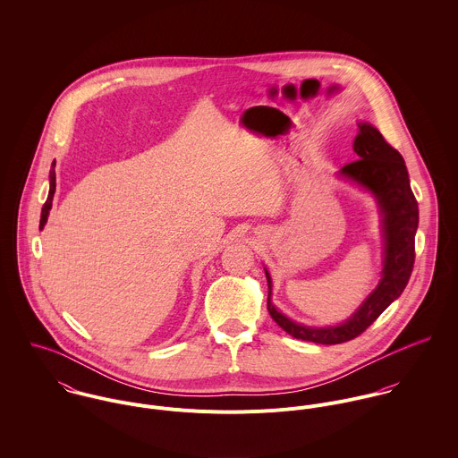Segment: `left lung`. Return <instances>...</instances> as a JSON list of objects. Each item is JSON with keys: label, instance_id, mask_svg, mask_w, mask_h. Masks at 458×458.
Segmentation results:
<instances>
[{"label": "left lung", "instance_id": "1", "mask_svg": "<svg viewBox=\"0 0 458 458\" xmlns=\"http://www.w3.org/2000/svg\"><path fill=\"white\" fill-rule=\"evenodd\" d=\"M358 127L360 131L352 144L358 160L344 165L338 176L361 187L377 202L383 234V271L377 287L344 323L335 327H307L293 321L273 305V284L264 267L267 312L273 321L294 338L323 345L342 344L361 335L403 293L414 264L418 202L411 191L405 162L374 125L360 122Z\"/></svg>", "mask_w": 458, "mask_h": 458}]
</instances>
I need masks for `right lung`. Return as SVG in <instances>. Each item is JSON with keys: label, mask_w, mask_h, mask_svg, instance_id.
<instances>
[{"label": "right lung", "mask_w": 458, "mask_h": 458, "mask_svg": "<svg viewBox=\"0 0 458 458\" xmlns=\"http://www.w3.org/2000/svg\"><path fill=\"white\" fill-rule=\"evenodd\" d=\"M55 167H56V162H53L51 171H49V196H47V200H46V204H44V208H42V215H40V231H42L44 225L47 224V216H49V211H51V208H53V197H55V192H56V171H55Z\"/></svg>", "instance_id": "obj_1"}]
</instances>
